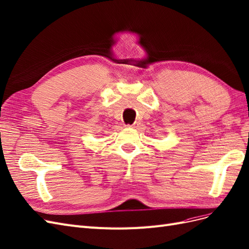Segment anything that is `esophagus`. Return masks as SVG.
I'll use <instances>...</instances> for the list:
<instances>
[{"label":"esophagus","mask_w":249,"mask_h":249,"mask_svg":"<svg viewBox=\"0 0 249 249\" xmlns=\"http://www.w3.org/2000/svg\"><path fill=\"white\" fill-rule=\"evenodd\" d=\"M138 125H139V123H136V122L133 124H126L127 127H137Z\"/></svg>","instance_id":"obj_1"}]
</instances>
